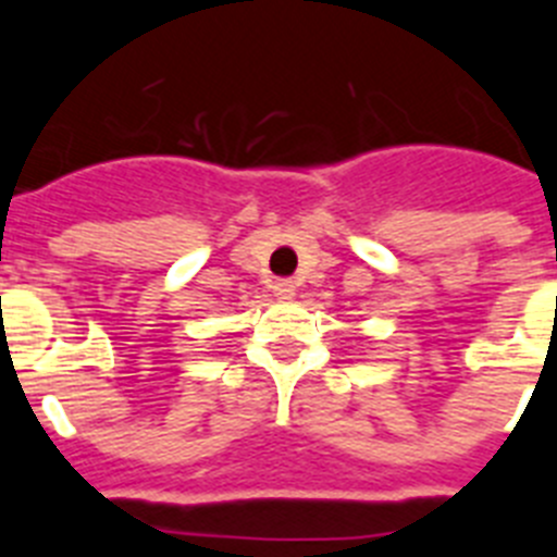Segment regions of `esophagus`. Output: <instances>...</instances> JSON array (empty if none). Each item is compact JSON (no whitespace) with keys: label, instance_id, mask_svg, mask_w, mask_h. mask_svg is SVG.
Here are the masks:
<instances>
[{"label":"esophagus","instance_id":"esophagus-1","mask_svg":"<svg viewBox=\"0 0 557 557\" xmlns=\"http://www.w3.org/2000/svg\"><path fill=\"white\" fill-rule=\"evenodd\" d=\"M273 293L275 298H282V301H289L295 295V284L289 282V278H278V282L273 284Z\"/></svg>","mask_w":557,"mask_h":557}]
</instances>
